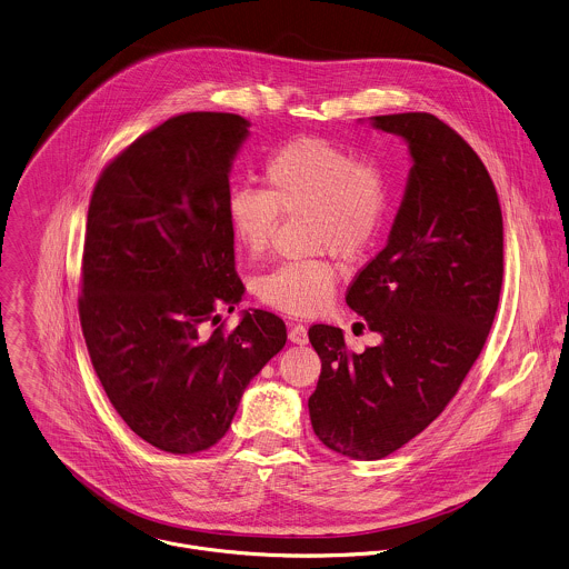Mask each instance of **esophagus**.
<instances>
[{"label": "esophagus", "instance_id": "34e87169", "mask_svg": "<svg viewBox=\"0 0 569 569\" xmlns=\"http://www.w3.org/2000/svg\"><path fill=\"white\" fill-rule=\"evenodd\" d=\"M288 339L297 345H306L308 342V330L303 323H292L288 330Z\"/></svg>", "mask_w": 569, "mask_h": 569}]
</instances>
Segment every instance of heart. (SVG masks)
<instances>
[{"mask_svg": "<svg viewBox=\"0 0 569 569\" xmlns=\"http://www.w3.org/2000/svg\"><path fill=\"white\" fill-rule=\"evenodd\" d=\"M261 182L263 191L237 187L227 198L228 228L250 257L270 250L281 216L308 213L312 248L342 259L362 257L389 222L391 187L382 164L323 136H297L277 147L263 162ZM335 288L337 266L308 257L272 268L257 295L272 310L312 317L330 306Z\"/></svg>", "mask_w": 569, "mask_h": 569, "instance_id": "heart-1", "label": "heart"}]
</instances>
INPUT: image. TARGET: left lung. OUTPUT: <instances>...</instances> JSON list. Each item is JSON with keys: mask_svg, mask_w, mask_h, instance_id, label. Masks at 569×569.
I'll return each mask as SVG.
<instances>
[{"mask_svg": "<svg viewBox=\"0 0 569 569\" xmlns=\"http://www.w3.org/2000/svg\"><path fill=\"white\" fill-rule=\"evenodd\" d=\"M409 142L413 167L387 246L345 301L382 342L362 353L312 326L321 376L308 400L317 438L380 459L422 433L453 400L483 349L503 281V220L488 169L438 116H373Z\"/></svg>", "mask_w": 569, "mask_h": 569, "instance_id": "1", "label": "left lung"}]
</instances>
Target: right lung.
I'll return each instance as SVG.
<instances>
[{
    "label": "right lung",
    "mask_w": 569,
    "mask_h": 569,
    "mask_svg": "<svg viewBox=\"0 0 569 569\" xmlns=\"http://www.w3.org/2000/svg\"><path fill=\"white\" fill-rule=\"evenodd\" d=\"M248 120L187 112L136 138L90 198L79 319L94 371L124 425L173 455L227 436L241 393L286 345V323L243 312L227 222L230 162Z\"/></svg>",
    "instance_id": "add662e5"
}]
</instances>
